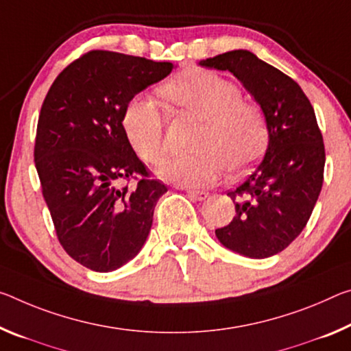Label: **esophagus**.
Wrapping results in <instances>:
<instances>
[{
  "label": "esophagus",
  "mask_w": 351,
  "mask_h": 351,
  "mask_svg": "<svg viewBox=\"0 0 351 351\" xmlns=\"http://www.w3.org/2000/svg\"><path fill=\"white\" fill-rule=\"evenodd\" d=\"M187 195L192 199H195V202H203V199L209 197V193L206 191H187Z\"/></svg>",
  "instance_id": "34e87169"
}]
</instances>
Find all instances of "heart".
<instances>
[{
    "label": "heart",
    "mask_w": 351,
    "mask_h": 351,
    "mask_svg": "<svg viewBox=\"0 0 351 351\" xmlns=\"http://www.w3.org/2000/svg\"><path fill=\"white\" fill-rule=\"evenodd\" d=\"M162 95L178 108L203 120L193 154L165 160L159 175L181 186L199 187L219 181L230 169L242 173L263 154L269 126L263 108L242 99L234 82L210 70H191L162 87ZM125 136L136 154L158 165L165 156L162 108L149 97L137 95L121 117Z\"/></svg>",
    "instance_id": "b5f03b06"
}]
</instances>
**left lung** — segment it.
I'll list each match as a JSON object with an SVG mask.
<instances>
[{"instance_id": "left-lung-1", "label": "left lung", "mask_w": 351, "mask_h": 351, "mask_svg": "<svg viewBox=\"0 0 351 351\" xmlns=\"http://www.w3.org/2000/svg\"><path fill=\"white\" fill-rule=\"evenodd\" d=\"M199 65L228 70L263 108L269 126L264 158L228 191L236 204L230 225L215 230L226 248L269 258L291 245L308 223L324 184L325 145L314 108L292 77L236 49Z\"/></svg>"}]
</instances>
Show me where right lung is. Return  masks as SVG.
I'll use <instances>...</instances> for the list:
<instances>
[{
	"mask_svg": "<svg viewBox=\"0 0 351 351\" xmlns=\"http://www.w3.org/2000/svg\"><path fill=\"white\" fill-rule=\"evenodd\" d=\"M171 70V62L93 49L66 65L43 99L34 145L42 193L59 243L87 269H119L147 241L167 186L149 178L121 117ZM131 179L134 188L119 186Z\"/></svg>",
	"mask_w": 351,
	"mask_h": 351,
	"instance_id": "right-lung-1",
	"label": "right lung"
}]
</instances>
